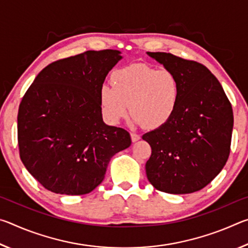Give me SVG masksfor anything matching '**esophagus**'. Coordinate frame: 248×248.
<instances>
[{
  "instance_id": "34e87169",
  "label": "esophagus",
  "mask_w": 248,
  "mask_h": 248,
  "mask_svg": "<svg viewBox=\"0 0 248 248\" xmlns=\"http://www.w3.org/2000/svg\"><path fill=\"white\" fill-rule=\"evenodd\" d=\"M130 136H131V140H132V142H137V141H139L140 140V136L138 133H134V132H131V134H130Z\"/></svg>"
}]
</instances>
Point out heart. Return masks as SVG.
Instances as JSON below:
<instances>
[{
    "label": "heart",
    "mask_w": 248,
    "mask_h": 248,
    "mask_svg": "<svg viewBox=\"0 0 248 248\" xmlns=\"http://www.w3.org/2000/svg\"><path fill=\"white\" fill-rule=\"evenodd\" d=\"M114 87L104 84L99 92L102 111L109 124H117L130 111L134 124L157 128L173 116L179 100V81L170 70L148 64H130L111 75Z\"/></svg>",
    "instance_id": "obj_1"
}]
</instances>
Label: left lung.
<instances>
[{"instance_id": "left-lung-1", "label": "left lung", "mask_w": 248, "mask_h": 248, "mask_svg": "<svg viewBox=\"0 0 248 248\" xmlns=\"http://www.w3.org/2000/svg\"><path fill=\"white\" fill-rule=\"evenodd\" d=\"M148 54L177 77L180 92L170 120L142 136L152 149L146 176L159 191L191 194L211 183L228 161L232 105L204 65L171 53Z\"/></svg>"}]
</instances>
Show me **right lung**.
Listing matches in <instances>:
<instances>
[{
	"mask_svg": "<svg viewBox=\"0 0 248 248\" xmlns=\"http://www.w3.org/2000/svg\"><path fill=\"white\" fill-rule=\"evenodd\" d=\"M118 50H89L37 75L19 104V156L43 186L85 195L103 182L110 158L131 144L130 133L103 121L99 92Z\"/></svg>",
	"mask_w": 248,
	"mask_h": 248,
	"instance_id": "add662e5",
	"label": "right lung"
}]
</instances>
